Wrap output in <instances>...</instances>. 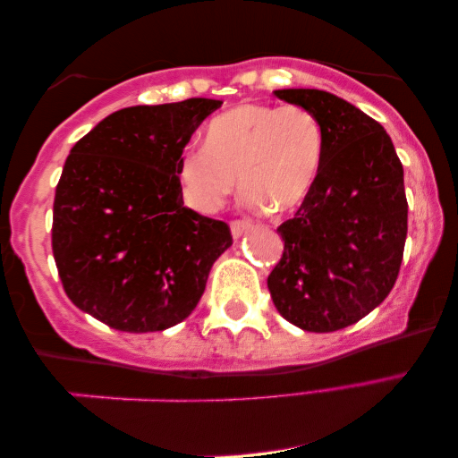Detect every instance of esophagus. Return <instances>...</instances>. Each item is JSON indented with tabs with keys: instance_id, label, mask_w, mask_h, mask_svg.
<instances>
[{
	"instance_id": "obj_1",
	"label": "esophagus",
	"mask_w": 458,
	"mask_h": 458,
	"mask_svg": "<svg viewBox=\"0 0 458 458\" xmlns=\"http://www.w3.org/2000/svg\"><path fill=\"white\" fill-rule=\"evenodd\" d=\"M247 229H250V223L247 221H239V219L231 221V235H233L235 239L242 237Z\"/></svg>"
}]
</instances>
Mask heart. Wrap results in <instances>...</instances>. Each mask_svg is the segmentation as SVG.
<instances>
[{"instance_id":"b5f03b06","label":"heart","mask_w":458,"mask_h":458,"mask_svg":"<svg viewBox=\"0 0 458 458\" xmlns=\"http://www.w3.org/2000/svg\"><path fill=\"white\" fill-rule=\"evenodd\" d=\"M325 154V125L309 107L242 103L208 122L205 146L182 149L176 178L200 213L219 211L239 182L251 207L288 213L309 199Z\"/></svg>"}]
</instances>
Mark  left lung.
Returning <instances> with one entry per match:
<instances>
[{
    "label": "left lung",
    "mask_w": 458,
    "mask_h": 458,
    "mask_svg": "<svg viewBox=\"0 0 458 458\" xmlns=\"http://www.w3.org/2000/svg\"><path fill=\"white\" fill-rule=\"evenodd\" d=\"M325 125L320 174L278 233L284 253L267 276L276 309L310 333L367 317L398 280L408 233L403 168L392 138L355 105L318 89H280Z\"/></svg>",
    "instance_id": "left-lung-1"
}]
</instances>
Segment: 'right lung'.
<instances>
[{"instance_id":"right-lung-1","label":"right lung","mask_w":458,"mask_h":458,"mask_svg":"<svg viewBox=\"0 0 458 458\" xmlns=\"http://www.w3.org/2000/svg\"><path fill=\"white\" fill-rule=\"evenodd\" d=\"M223 101L119 109L72 146L56 184L52 253L66 296L125 333L164 331L199 304L229 225L184 207L176 166Z\"/></svg>"}]
</instances>
